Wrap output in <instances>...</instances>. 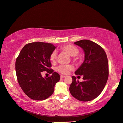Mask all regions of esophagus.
Here are the masks:
<instances>
[{
  "label": "esophagus",
  "instance_id": "esophagus-1",
  "mask_svg": "<svg viewBox=\"0 0 123 123\" xmlns=\"http://www.w3.org/2000/svg\"><path fill=\"white\" fill-rule=\"evenodd\" d=\"M65 77V75H60V77L62 78H64Z\"/></svg>",
  "mask_w": 123,
  "mask_h": 123
}]
</instances>
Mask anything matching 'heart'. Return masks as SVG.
Masks as SVG:
<instances>
[{"mask_svg": "<svg viewBox=\"0 0 123 123\" xmlns=\"http://www.w3.org/2000/svg\"><path fill=\"white\" fill-rule=\"evenodd\" d=\"M61 49L68 53L70 55L73 56L74 60L77 61L79 59L77 55L79 52V50L75 46L71 45V44H68V45L62 46L61 47ZM56 58H57V52L56 50H54L50 55V60L51 62H53L56 60ZM73 68L74 67L71 64L60 65L56 68V70L61 74H67L71 71L73 70Z\"/></svg>", "mask_w": 123, "mask_h": 123, "instance_id": "heart-1", "label": "heart"}]
</instances>
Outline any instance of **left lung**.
<instances>
[{
  "label": "left lung",
  "mask_w": 123,
  "mask_h": 123,
  "mask_svg": "<svg viewBox=\"0 0 123 123\" xmlns=\"http://www.w3.org/2000/svg\"><path fill=\"white\" fill-rule=\"evenodd\" d=\"M74 44L84 51V61L75 72L76 75H83L84 81H76V77L72 76L69 90L75 98L89 101L99 96L105 86L109 76L108 58L102 47L92 41L84 39Z\"/></svg>",
  "instance_id": "1"
}]
</instances>
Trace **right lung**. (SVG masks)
<instances>
[{"mask_svg":"<svg viewBox=\"0 0 123 123\" xmlns=\"http://www.w3.org/2000/svg\"><path fill=\"white\" fill-rule=\"evenodd\" d=\"M56 47L52 43L34 42L26 44L15 61V71L21 89L31 99L43 100L51 96L60 75L50 68V55ZM47 71L52 76L43 78L41 72Z\"/></svg>","mask_w":123,"mask_h":123,"instance_id":"obj_1","label":"right lung"}]
</instances>
